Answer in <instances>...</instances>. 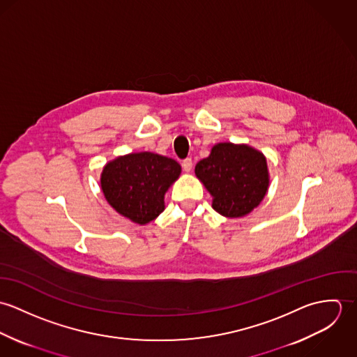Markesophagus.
Segmentation results:
<instances>
[{
  "label": "esophagus",
  "instance_id": "34e87169",
  "mask_svg": "<svg viewBox=\"0 0 357 357\" xmlns=\"http://www.w3.org/2000/svg\"><path fill=\"white\" fill-rule=\"evenodd\" d=\"M181 166H183V169H184V172H187V173H190L191 170H192V159L191 158H185L184 160H183V163H181Z\"/></svg>",
  "mask_w": 357,
  "mask_h": 357
}]
</instances>
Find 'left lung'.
<instances>
[{
  "mask_svg": "<svg viewBox=\"0 0 357 357\" xmlns=\"http://www.w3.org/2000/svg\"><path fill=\"white\" fill-rule=\"evenodd\" d=\"M195 174L211 194L213 208L229 218L249 214L261 204L269 185L264 153L246 144H215L197 163Z\"/></svg>",
  "mask_w": 357,
  "mask_h": 357,
  "instance_id": "8db88e82",
  "label": "left lung"
}]
</instances>
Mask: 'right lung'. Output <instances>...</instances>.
Instances as JSON below:
<instances>
[{"label":"right lung","instance_id":"add662e5","mask_svg":"<svg viewBox=\"0 0 357 357\" xmlns=\"http://www.w3.org/2000/svg\"><path fill=\"white\" fill-rule=\"evenodd\" d=\"M181 166L153 153L118 156L102 167L100 185L107 202L121 215L144 225L165 208V194L178 178Z\"/></svg>","mask_w":357,"mask_h":357}]
</instances>
